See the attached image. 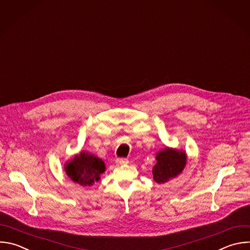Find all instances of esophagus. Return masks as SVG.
<instances>
[{
    "label": "esophagus",
    "instance_id": "esophagus-1",
    "mask_svg": "<svg viewBox=\"0 0 250 250\" xmlns=\"http://www.w3.org/2000/svg\"><path fill=\"white\" fill-rule=\"evenodd\" d=\"M116 162H117L118 164H120V165H125V164H127V163H128V160L125 159V158H118V159L116 160Z\"/></svg>",
    "mask_w": 250,
    "mask_h": 250
}]
</instances>
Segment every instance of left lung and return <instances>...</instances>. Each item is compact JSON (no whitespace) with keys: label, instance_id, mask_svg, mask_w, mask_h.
<instances>
[{"label":"left lung","instance_id":"left-lung-1","mask_svg":"<svg viewBox=\"0 0 250 250\" xmlns=\"http://www.w3.org/2000/svg\"><path fill=\"white\" fill-rule=\"evenodd\" d=\"M157 164L153 167L154 181L164 184L182 173L187 164L185 152L165 148L157 154Z\"/></svg>","mask_w":250,"mask_h":250}]
</instances>
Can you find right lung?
<instances>
[{"instance_id":"1","label":"right lung","mask_w":250,"mask_h":250,"mask_svg":"<svg viewBox=\"0 0 250 250\" xmlns=\"http://www.w3.org/2000/svg\"><path fill=\"white\" fill-rule=\"evenodd\" d=\"M67 176L82 187H90L100 180L105 172V164L98 157L81 152L64 167Z\"/></svg>"}]
</instances>
